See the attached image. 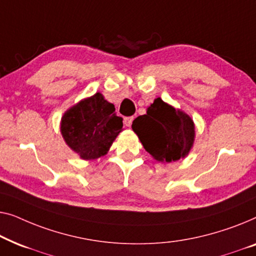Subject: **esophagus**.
<instances>
[{
    "instance_id": "1",
    "label": "esophagus",
    "mask_w": 256,
    "mask_h": 256,
    "mask_svg": "<svg viewBox=\"0 0 256 256\" xmlns=\"http://www.w3.org/2000/svg\"><path fill=\"white\" fill-rule=\"evenodd\" d=\"M124 122H125V125H126V126H131V124H132V122H133V117H126V118H124Z\"/></svg>"
}]
</instances>
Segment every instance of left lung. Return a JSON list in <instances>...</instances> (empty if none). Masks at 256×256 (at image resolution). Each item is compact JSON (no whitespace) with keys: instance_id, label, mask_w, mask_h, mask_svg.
Wrapping results in <instances>:
<instances>
[{"instance_id":"left-lung-1","label":"left lung","mask_w":256,"mask_h":256,"mask_svg":"<svg viewBox=\"0 0 256 256\" xmlns=\"http://www.w3.org/2000/svg\"><path fill=\"white\" fill-rule=\"evenodd\" d=\"M132 130L144 148L159 162L184 159L195 142V123L181 109H175L160 97L136 117Z\"/></svg>"}]
</instances>
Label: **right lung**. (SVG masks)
<instances>
[{
	"label": "right lung",
	"instance_id": "add662e5",
	"mask_svg": "<svg viewBox=\"0 0 256 256\" xmlns=\"http://www.w3.org/2000/svg\"><path fill=\"white\" fill-rule=\"evenodd\" d=\"M123 131V118L100 92L86 97L64 111L60 122L61 136L82 160H96L109 152Z\"/></svg>",
	"mask_w": 256,
	"mask_h": 256
}]
</instances>
